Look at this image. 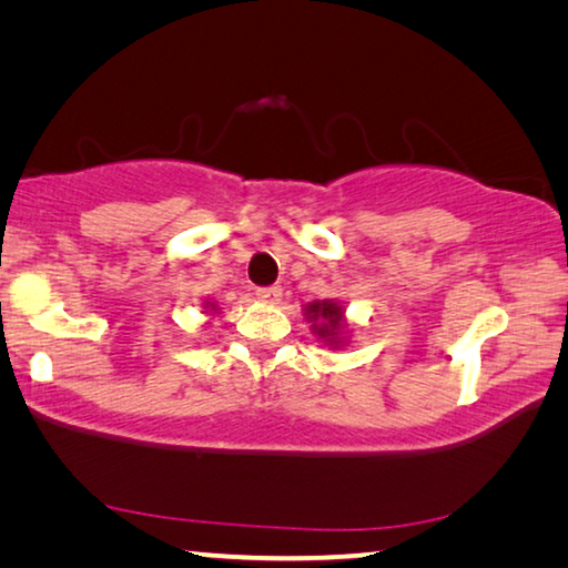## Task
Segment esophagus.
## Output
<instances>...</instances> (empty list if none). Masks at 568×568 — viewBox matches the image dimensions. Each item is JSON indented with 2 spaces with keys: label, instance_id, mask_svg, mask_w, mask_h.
<instances>
[{
  "label": "esophagus",
  "instance_id": "34e87169",
  "mask_svg": "<svg viewBox=\"0 0 568 568\" xmlns=\"http://www.w3.org/2000/svg\"><path fill=\"white\" fill-rule=\"evenodd\" d=\"M257 297H261L263 303H267V305H277L281 303V297H283V287L281 285H267V287H257V293H255Z\"/></svg>",
  "mask_w": 568,
  "mask_h": 568
}]
</instances>
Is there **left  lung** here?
Here are the masks:
<instances>
[{
	"label": "left lung",
	"mask_w": 568,
	"mask_h": 568,
	"mask_svg": "<svg viewBox=\"0 0 568 568\" xmlns=\"http://www.w3.org/2000/svg\"><path fill=\"white\" fill-rule=\"evenodd\" d=\"M343 305L335 301H313L305 305V318L311 321L313 333L318 335L323 345L331 348H341L345 343V318H343Z\"/></svg>",
	"instance_id": "obj_1"
}]
</instances>
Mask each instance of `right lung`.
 Listing matches in <instances>:
<instances>
[{
    "label": "right lung",
    "mask_w": 568,
    "mask_h": 568,
    "mask_svg": "<svg viewBox=\"0 0 568 568\" xmlns=\"http://www.w3.org/2000/svg\"><path fill=\"white\" fill-rule=\"evenodd\" d=\"M205 311H217L215 303H205Z\"/></svg>",
    "instance_id": "1"
}]
</instances>
